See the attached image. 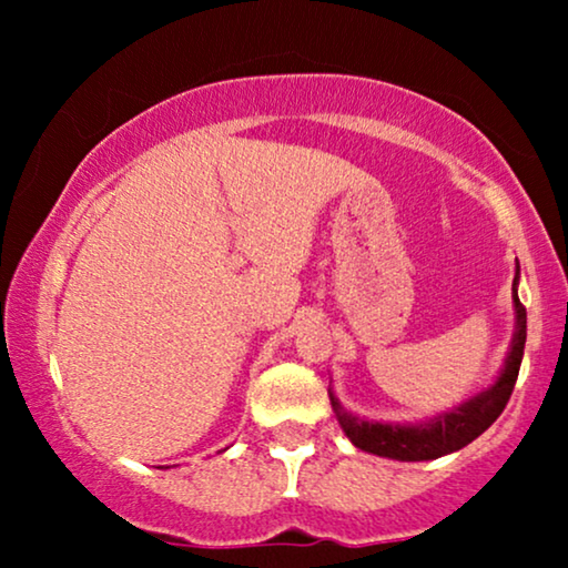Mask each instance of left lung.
I'll return each instance as SVG.
<instances>
[{"label": "left lung", "instance_id": "1", "mask_svg": "<svg viewBox=\"0 0 568 568\" xmlns=\"http://www.w3.org/2000/svg\"><path fill=\"white\" fill-rule=\"evenodd\" d=\"M519 274V268H517ZM515 310H517V333L511 338V352L504 364V372L499 379L484 390L476 398H470L463 406H457L439 418H434L429 424H416V426H400V424H375L364 422L359 416H352L348 410L341 408V403L333 398L331 393V406L336 414L341 429L346 432V437L354 442L356 447L364 453L379 455V457H393V460H437L442 455L455 453L465 445H470L473 439L480 437L496 418L501 416V410L507 408L515 390L519 364H523L525 354V338H527V310L517 297V278H515Z\"/></svg>", "mask_w": 568, "mask_h": 568}]
</instances>
